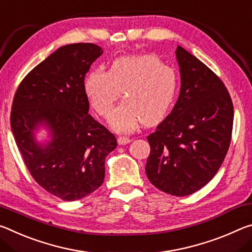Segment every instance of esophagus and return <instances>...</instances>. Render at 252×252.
Masks as SVG:
<instances>
[{
    "mask_svg": "<svg viewBox=\"0 0 252 252\" xmlns=\"http://www.w3.org/2000/svg\"><path fill=\"white\" fill-rule=\"evenodd\" d=\"M131 142V139L129 137H126V136H119L118 137V144L119 145H126Z\"/></svg>",
    "mask_w": 252,
    "mask_h": 252,
    "instance_id": "34e87169",
    "label": "esophagus"
}]
</instances>
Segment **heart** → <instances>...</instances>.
I'll return each mask as SVG.
<instances>
[{
    "mask_svg": "<svg viewBox=\"0 0 252 252\" xmlns=\"http://www.w3.org/2000/svg\"><path fill=\"white\" fill-rule=\"evenodd\" d=\"M179 86L177 73L156 56L141 55L115 60L108 69L93 70L85 78L84 88L93 108L101 117L109 116L116 99H126L110 115V126L129 133L144 122H159L170 109Z\"/></svg>",
    "mask_w": 252,
    "mask_h": 252,
    "instance_id": "obj_1",
    "label": "heart"
}]
</instances>
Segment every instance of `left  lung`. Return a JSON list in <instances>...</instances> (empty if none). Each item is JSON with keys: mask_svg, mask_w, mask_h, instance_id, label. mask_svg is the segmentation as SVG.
Returning a JSON list of instances; mask_svg holds the SVG:
<instances>
[{"mask_svg": "<svg viewBox=\"0 0 252 252\" xmlns=\"http://www.w3.org/2000/svg\"><path fill=\"white\" fill-rule=\"evenodd\" d=\"M181 90L171 114L147 136L150 182L167 194L185 196L207 185L229 150L233 105L222 80L180 45Z\"/></svg>", "mask_w": 252, "mask_h": 252, "instance_id": "8db88e82", "label": "left lung"}]
</instances>
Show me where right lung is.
<instances>
[{"label":"right lung","instance_id":"1","mask_svg":"<svg viewBox=\"0 0 252 252\" xmlns=\"http://www.w3.org/2000/svg\"><path fill=\"white\" fill-rule=\"evenodd\" d=\"M102 49L73 43L58 49L19 85L11 110V128L29 172L41 188L64 201L80 200L100 187L105 159L116 137L88 114L86 73ZM45 126L44 146L34 131Z\"/></svg>","mask_w":252,"mask_h":252}]
</instances>
